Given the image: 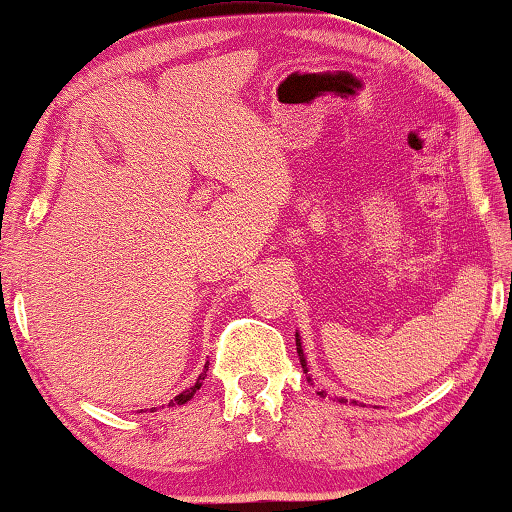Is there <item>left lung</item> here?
<instances>
[{
  "label": "left lung",
  "mask_w": 512,
  "mask_h": 512,
  "mask_svg": "<svg viewBox=\"0 0 512 512\" xmlns=\"http://www.w3.org/2000/svg\"><path fill=\"white\" fill-rule=\"evenodd\" d=\"M296 345H298V357H300V366H302V370L309 372V370H307V359H305V354H302V345H300V334H298V332H296ZM307 381H311V377H307ZM318 395H323V397H325V391H318ZM341 402H345V400H341Z\"/></svg>",
  "instance_id": "1"
}]
</instances>
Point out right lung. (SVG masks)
<instances>
[{
  "mask_svg": "<svg viewBox=\"0 0 512 512\" xmlns=\"http://www.w3.org/2000/svg\"><path fill=\"white\" fill-rule=\"evenodd\" d=\"M207 366H210V363H207ZM207 366H205V370H207ZM205 370L201 372V375H198V379H196V384L194 386H189L187 388V391H183V393H180V395H176V397H173V400L167 404V406H176V404H185V402H189V400H192V397H194V393L198 391V388H201L203 386V381H205Z\"/></svg>",
  "mask_w": 512,
  "mask_h": 512,
  "instance_id": "1",
  "label": "right lung"
}]
</instances>
